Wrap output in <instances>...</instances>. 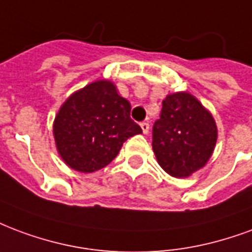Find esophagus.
<instances>
[{"mask_svg": "<svg viewBox=\"0 0 252 252\" xmlns=\"http://www.w3.org/2000/svg\"><path fill=\"white\" fill-rule=\"evenodd\" d=\"M140 126H141V129H143V133H144V135H147V133L150 132V124H148V123H141Z\"/></svg>", "mask_w": 252, "mask_h": 252, "instance_id": "obj_1", "label": "esophagus"}]
</instances>
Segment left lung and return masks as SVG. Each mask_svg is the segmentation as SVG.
<instances>
[{
    "mask_svg": "<svg viewBox=\"0 0 252 252\" xmlns=\"http://www.w3.org/2000/svg\"><path fill=\"white\" fill-rule=\"evenodd\" d=\"M218 140L212 113L193 94H167L152 131L156 160L173 178H189L210 160Z\"/></svg>",
    "mask_w": 252,
    "mask_h": 252,
    "instance_id": "1",
    "label": "left lung"
}]
</instances>
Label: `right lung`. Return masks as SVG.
<instances>
[{
  "label": "right lung",
  "instance_id": "right-lung-1",
  "mask_svg": "<svg viewBox=\"0 0 252 252\" xmlns=\"http://www.w3.org/2000/svg\"><path fill=\"white\" fill-rule=\"evenodd\" d=\"M143 133L131 119V104L109 80H96L72 93L53 121L60 158L83 173L104 168L120 152L123 143Z\"/></svg>",
  "mask_w": 252,
  "mask_h": 252
}]
</instances>
